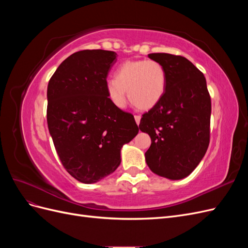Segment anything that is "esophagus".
Returning a JSON list of instances; mask_svg holds the SVG:
<instances>
[{
  "instance_id": "obj_1",
  "label": "esophagus",
  "mask_w": 248,
  "mask_h": 248,
  "mask_svg": "<svg viewBox=\"0 0 248 248\" xmlns=\"http://www.w3.org/2000/svg\"><path fill=\"white\" fill-rule=\"evenodd\" d=\"M134 119H136V122L138 125H140V116H134Z\"/></svg>"
}]
</instances>
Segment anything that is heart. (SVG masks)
Returning <instances> with one entry per match:
<instances>
[{
    "label": "heart",
    "mask_w": 248,
    "mask_h": 248,
    "mask_svg": "<svg viewBox=\"0 0 248 248\" xmlns=\"http://www.w3.org/2000/svg\"><path fill=\"white\" fill-rule=\"evenodd\" d=\"M167 73L154 60L126 61L115 71V78L107 80L106 91L109 102L117 108L126 106L128 98L138 108L148 110L158 103L166 92Z\"/></svg>",
    "instance_id": "heart-1"
}]
</instances>
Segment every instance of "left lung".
I'll return each mask as SVG.
<instances>
[{
    "instance_id": "obj_1",
    "label": "left lung",
    "mask_w": 248,
    "mask_h": 248,
    "mask_svg": "<svg viewBox=\"0 0 248 248\" xmlns=\"http://www.w3.org/2000/svg\"><path fill=\"white\" fill-rule=\"evenodd\" d=\"M148 57L166 70L167 87L161 100L140 119V131L151 138L146 162L156 175L181 180L199 166L209 146L211 99L206 78L184 57Z\"/></svg>"
}]
</instances>
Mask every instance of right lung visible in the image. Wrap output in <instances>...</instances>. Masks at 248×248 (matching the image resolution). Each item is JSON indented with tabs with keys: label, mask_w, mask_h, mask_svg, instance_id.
Instances as JSON below:
<instances>
[{
	"label": "right lung",
	"mask_w": 248,
	"mask_h": 248,
	"mask_svg": "<svg viewBox=\"0 0 248 248\" xmlns=\"http://www.w3.org/2000/svg\"><path fill=\"white\" fill-rule=\"evenodd\" d=\"M115 51L86 49L60 64L47 86V126L63 167L92 184L114 172L139 132L129 112L109 102L106 84Z\"/></svg>",
	"instance_id": "right-lung-1"
}]
</instances>
